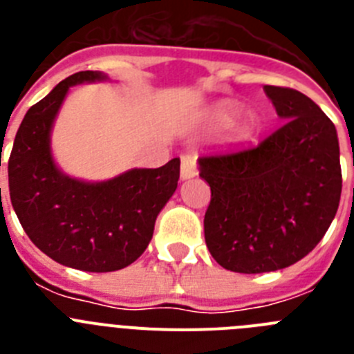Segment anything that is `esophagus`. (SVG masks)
<instances>
[{
  "label": "esophagus",
  "mask_w": 354,
  "mask_h": 354,
  "mask_svg": "<svg viewBox=\"0 0 354 354\" xmlns=\"http://www.w3.org/2000/svg\"><path fill=\"white\" fill-rule=\"evenodd\" d=\"M196 175V156L184 154L180 161V179H192Z\"/></svg>",
  "instance_id": "esophagus-1"
}]
</instances>
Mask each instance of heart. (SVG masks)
Segmentation results:
<instances>
[{
  "mask_svg": "<svg viewBox=\"0 0 354 354\" xmlns=\"http://www.w3.org/2000/svg\"><path fill=\"white\" fill-rule=\"evenodd\" d=\"M237 111V106L230 101L218 102L214 108L211 109V120L216 126H225L228 122L232 120L234 115ZM257 129V118L253 117L252 113H246L243 117L237 118L232 126V136L239 142L243 140H248L253 133Z\"/></svg>",
  "mask_w": 354,
  "mask_h": 354,
  "instance_id": "b5f03b06",
  "label": "heart"
}]
</instances>
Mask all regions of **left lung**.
<instances>
[{
	"label": "left lung",
	"instance_id": "8db88e82",
	"mask_svg": "<svg viewBox=\"0 0 354 354\" xmlns=\"http://www.w3.org/2000/svg\"><path fill=\"white\" fill-rule=\"evenodd\" d=\"M282 118L255 149L198 159L211 186L205 245L236 273H270L301 261L337 214L342 192L340 150L333 122L312 99L264 86Z\"/></svg>",
	"mask_w": 354,
	"mask_h": 354
}]
</instances>
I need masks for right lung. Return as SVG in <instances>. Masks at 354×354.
<instances>
[{"label": "right lung", "mask_w": 354, "mask_h": 354, "mask_svg": "<svg viewBox=\"0 0 354 354\" xmlns=\"http://www.w3.org/2000/svg\"><path fill=\"white\" fill-rule=\"evenodd\" d=\"M104 80L102 72L83 71L60 81L28 109L8 159L12 207L28 237L58 264L90 273L122 270L145 252L180 171L175 158L86 183L56 167L51 131L68 88Z\"/></svg>", "instance_id": "obj_1"}]
</instances>
